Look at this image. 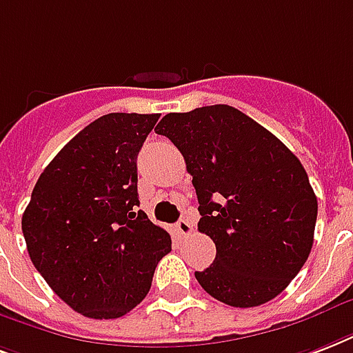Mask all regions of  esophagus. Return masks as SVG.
Segmentation results:
<instances>
[{"label":"esophagus","mask_w":353,"mask_h":353,"mask_svg":"<svg viewBox=\"0 0 353 353\" xmlns=\"http://www.w3.org/2000/svg\"><path fill=\"white\" fill-rule=\"evenodd\" d=\"M176 231L179 236H187V235H190L192 231H194V228H192V224H190L187 219H181L176 224Z\"/></svg>","instance_id":"1"}]
</instances>
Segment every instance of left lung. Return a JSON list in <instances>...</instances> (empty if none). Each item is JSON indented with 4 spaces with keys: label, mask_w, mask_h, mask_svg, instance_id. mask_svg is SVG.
Wrapping results in <instances>:
<instances>
[{
    "label": "left lung",
    "mask_w": 353,
    "mask_h": 353,
    "mask_svg": "<svg viewBox=\"0 0 353 353\" xmlns=\"http://www.w3.org/2000/svg\"><path fill=\"white\" fill-rule=\"evenodd\" d=\"M155 133L181 152L200 203L198 230L216 246L198 283L233 307L283 292L311 254L319 212L298 157L230 105L168 112Z\"/></svg>",
    "instance_id": "obj_1"
}]
</instances>
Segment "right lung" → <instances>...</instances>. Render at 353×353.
Returning a JSON list of instances; mask_svg holds the SVG:
<instances>
[{"label": "right lung", "instance_id": "add662e5", "mask_svg": "<svg viewBox=\"0 0 353 353\" xmlns=\"http://www.w3.org/2000/svg\"><path fill=\"white\" fill-rule=\"evenodd\" d=\"M159 117L111 112L88 123L40 174L21 216L34 268L88 319L137 307L172 250L170 235L137 211V155Z\"/></svg>", "mask_w": 353, "mask_h": 353}]
</instances>
